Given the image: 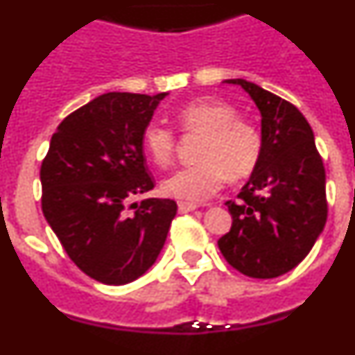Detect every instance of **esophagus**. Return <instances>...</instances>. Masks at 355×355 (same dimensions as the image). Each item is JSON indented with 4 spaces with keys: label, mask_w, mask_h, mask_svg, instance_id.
<instances>
[{
    "label": "esophagus",
    "mask_w": 355,
    "mask_h": 355,
    "mask_svg": "<svg viewBox=\"0 0 355 355\" xmlns=\"http://www.w3.org/2000/svg\"><path fill=\"white\" fill-rule=\"evenodd\" d=\"M199 206L196 205V202H184V200H180L178 202V211L180 213H188V211H193V209H197Z\"/></svg>",
    "instance_id": "esophagus-1"
}]
</instances>
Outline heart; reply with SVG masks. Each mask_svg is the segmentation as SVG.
Segmentation results:
<instances>
[{
    "mask_svg": "<svg viewBox=\"0 0 355 355\" xmlns=\"http://www.w3.org/2000/svg\"><path fill=\"white\" fill-rule=\"evenodd\" d=\"M181 133L200 135L196 165L175 172L163 183V192L175 199L202 200L218 192L225 178L245 180L263 155V133L256 122L240 117L238 108L220 97H199L175 110ZM175 131L149 122L142 147L156 167H171L175 156Z\"/></svg>",
    "mask_w": 355,
    "mask_h": 355,
    "instance_id": "1",
    "label": "heart"
}]
</instances>
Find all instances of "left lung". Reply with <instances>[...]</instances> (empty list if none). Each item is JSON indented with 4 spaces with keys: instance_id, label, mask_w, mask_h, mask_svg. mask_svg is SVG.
Masks as SVG:
<instances>
[{
    "instance_id": "8db88e82",
    "label": "left lung",
    "mask_w": 355,
    "mask_h": 355,
    "mask_svg": "<svg viewBox=\"0 0 355 355\" xmlns=\"http://www.w3.org/2000/svg\"><path fill=\"white\" fill-rule=\"evenodd\" d=\"M227 83L261 112L263 155L238 200H225L233 224L218 249L243 275L279 277L306 258L327 222L324 159L297 106L250 81Z\"/></svg>"
}]
</instances>
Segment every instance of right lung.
Segmentation results:
<instances>
[{
    "label": "right lung",
    "mask_w": 355,
    "mask_h": 355,
    "mask_svg": "<svg viewBox=\"0 0 355 355\" xmlns=\"http://www.w3.org/2000/svg\"><path fill=\"white\" fill-rule=\"evenodd\" d=\"M165 94L108 92L58 124L40 165L42 213L71 261L105 284L149 270L178 205L130 200L155 188L142 131Z\"/></svg>",
    "instance_id": "add662e5"
}]
</instances>
